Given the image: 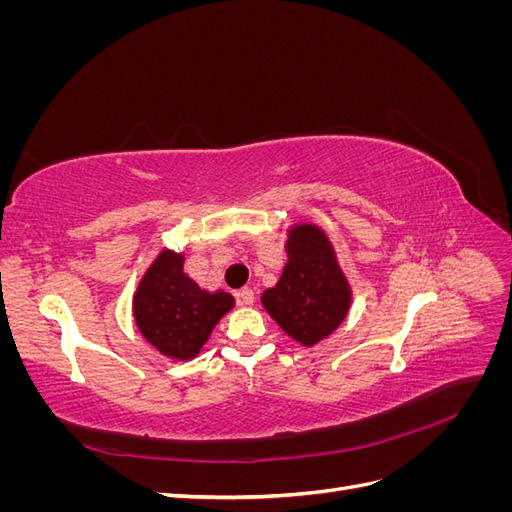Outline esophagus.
Masks as SVG:
<instances>
[{
    "label": "esophagus",
    "instance_id": "esophagus-1",
    "mask_svg": "<svg viewBox=\"0 0 512 512\" xmlns=\"http://www.w3.org/2000/svg\"><path fill=\"white\" fill-rule=\"evenodd\" d=\"M237 299L243 303V305H252L254 303V290L252 288H241L237 292Z\"/></svg>",
    "mask_w": 512,
    "mask_h": 512
}]
</instances>
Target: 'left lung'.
Masks as SVG:
<instances>
[{
    "label": "left lung",
    "instance_id": "8db88e82",
    "mask_svg": "<svg viewBox=\"0 0 512 512\" xmlns=\"http://www.w3.org/2000/svg\"><path fill=\"white\" fill-rule=\"evenodd\" d=\"M284 247L280 280L260 294V305L292 342L312 348L348 318L352 286L329 235L318 224H292Z\"/></svg>",
    "mask_w": 512,
    "mask_h": 512
}]
</instances>
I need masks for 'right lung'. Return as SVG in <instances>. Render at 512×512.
Returning a JSON list of instances; mask_svg holds the SVG:
<instances>
[{"label":"right lung","mask_w":512,"mask_h":512,"mask_svg":"<svg viewBox=\"0 0 512 512\" xmlns=\"http://www.w3.org/2000/svg\"><path fill=\"white\" fill-rule=\"evenodd\" d=\"M183 252L162 250L153 258L132 297V316L143 335L166 359L190 361L232 307L224 290L200 288L183 271Z\"/></svg>","instance_id":"right-lung-1"}]
</instances>
